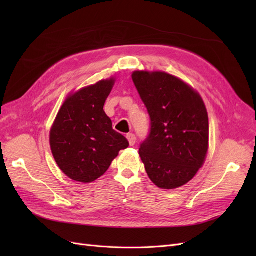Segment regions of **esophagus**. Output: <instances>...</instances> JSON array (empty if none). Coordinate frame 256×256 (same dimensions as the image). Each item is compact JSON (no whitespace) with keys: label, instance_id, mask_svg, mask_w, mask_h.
<instances>
[{"label":"esophagus","instance_id":"1","mask_svg":"<svg viewBox=\"0 0 256 256\" xmlns=\"http://www.w3.org/2000/svg\"><path fill=\"white\" fill-rule=\"evenodd\" d=\"M127 138H128V141H129V144H130L131 146H134V145L136 144V136H134V134H127Z\"/></svg>","mask_w":256,"mask_h":256}]
</instances>
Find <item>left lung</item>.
I'll list each match as a JSON object with an SVG mask.
<instances>
[{
	"label": "left lung",
	"mask_w": 256,
	"mask_h": 256,
	"mask_svg": "<svg viewBox=\"0 0 256 256\" xmlns=\"http://www.w3.org/2000/svg\"><path fill=\"white\" fill-rule=\"evenodd\" d=\"M132 80L150 118L138 154L150 180L161 189L190 182L208 150V114L202 97L187 83L162 72H134Z\"/></svg>",
	"instance_id": "8db88e82"
}]
</instances>
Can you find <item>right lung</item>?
Masks as SVG:
<instances>
[{
  "label": "right lung",
  "instance_id": "add662e5",
  "mask_svg": "<svg viewBox=\"0 0 256 256\" xmlns=\"http://www.w3.org/2000/svg\"><path fill=\"white\" fill-rule=\"evenodd\" d=\"M114 79L102 80L70 94L50 130V146L58 168L72 180L92 182L110 168L120 150L129 146L112 128L104 111Z\"/></svg>",
  "mask_w": 256,
  "mask_h": 256
}]
</instances>
